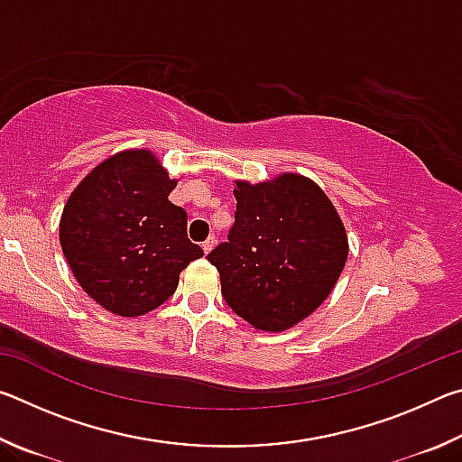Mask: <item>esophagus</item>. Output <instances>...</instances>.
I'll return each mask as SVG.
<instances>
[{"mask_svg":"<svg viewBox=\"0 0 462 462\" xmlns=\"http://www.w3.org/2000/svg\"><path fill=\"white\" fill-rule=\"evenodd\" d=\"M214 245H216V238L214 236H209L206 242H203V245H201V248H203V253H206V254H209V253H212V248H214Z\"/></svg>","mask_w":462,"mask_h":462,"instance_id":"obj_1","label":"esophagus"}]
</instances>
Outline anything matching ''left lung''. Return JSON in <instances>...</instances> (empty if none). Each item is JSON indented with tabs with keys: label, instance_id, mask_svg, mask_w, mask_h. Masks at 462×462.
Returning <instances> with one entry per match:
<instances>
[{
	"label": "left lung",
	"instance_id": "left-lung-1",
	"mask_svg": "<svg viewBox=\"0 0 462 462\" xmlns=\"http://www.w3.org/2000/svg\"><path fill=\"white\" fill-rule=\"evenodd\" d=\"M234 198L228 242L208 261L234 314L256 330H289L332 293L346 264V230L328 195L303 175L236 181Z\"/></svg>",
	"mask_w": 462,
	"mask_h": 462
}]
</instances>
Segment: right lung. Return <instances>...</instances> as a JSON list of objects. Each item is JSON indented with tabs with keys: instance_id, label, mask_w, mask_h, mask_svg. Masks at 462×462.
I'll return each instance as SVG.
<instances>
[{
	"instance_id": "add662e5",
	"label": "right lung",
	"mask_w": 462,
	"mask_h": 462,
	"mask_svg": "<svg viewBox=\"0 0 462 462\" xmlns=\"http://www.w3.org/2000/svg\"><path fill=\"white\" fill-rule=\"evenodd\" d=\"M171 179L146 148L109 156L75 187L60 216V246L83 291L122 318L144 316L175 293L203 250L187 214L169 201Z\"/></svg>"
}]
</instances>
